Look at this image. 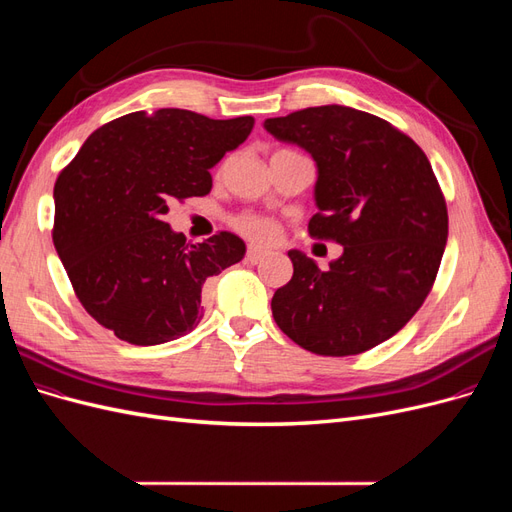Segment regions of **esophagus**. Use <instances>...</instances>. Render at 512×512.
Here are the masks:
<instances>
[{"label":"esophagus","mask_w":512,"mask_h":512,"mask_svg":"<svg viewBox=\"0 0 512 512\" xmlns=\"http://www.w3.org/2000/svg\"><path fill=\"white\" fill-rule=\"evenodd\" d=\"M265 256H269V252L267 250H262V247H256V245H250L247 247V254H245V258L252 262V265H258V262L265 258Z\"/></svg>","instance_id":"obj_1"}]
</instances>
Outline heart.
I'll return each mask as SVG.
<instances>
[{
	"label": "heart",
	"instance_id": "b5f03b06",
	"mask_svg": "<svg viewBox=\"0 0 512 512\" xmlns=\"http://www.w3.org/2000/svg\"><path fill=\"white\" fill-rule=\"evenodd\" d=\"M232 226H235L243 237L256 243H271L277 237V224L271 218H265V215L243 213L239 218L232 220Z\"/></svg>",
	"mask_w": 512,
	"mask_h": 512
}]
</instances>
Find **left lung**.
I'll return each mask as SVG.
<instances>
[{
  "label": "left lung",
  "mask_w": 512,
  "mask_h": 512,
  "mask_svg": "<svg viewBox=\"0 0 512 512\" xmlns=\"http://www.w3.org/2000/svg\"><path fill=\"white\" fill-rule=\"evenodd\" d=\"M265 130L314 158L318 213L309 235L344 245L327 271L288 252L294 273L271 299L277 327L322 356L386 342L427 299L448 237L427 156L389 121L339 104L265 119Z\"/></svg>",
  "instance_id": "obj_1"
}]
</instances>
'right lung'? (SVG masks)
Returning <instances> with one entry per match:
<instances>
[{"label": "right lung", "instance_id": "obj_1", "mask_svg": "<svg viewBox=\"0 0 512 512\" xmlns=\"http://www.w3.org/2000/svg\"><path fill=\"white\" fill-rule=\"evenodd\" d=\"M252 128L254 117L136 111L104 123L61 170L55 250L87 314L123 342L158 346L196 329L207 282L245 256L232 232L185 243L164 215L209 194V170Z\"/></svg>", "mask_w": 512, "mask_h": 512}]
</instances>
